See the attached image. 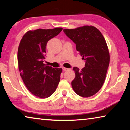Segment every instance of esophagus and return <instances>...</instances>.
<instances>
[{
  "label": "esophagus",
  "mask_w": 130,
  "mask_h": 130,
  "mask_svg": "<svg viewBox=\"0 0 130 130\" xmlns=\"http://www.w3.org/2000/svg\"><path fill=\"white\" fill-rule=\"evenodd\" d=\"M62 69H63V70H64V71H67V70H69V69H68V68H62Z\"/></svg>",
  "instance_id": "obj_1"
}]
</instances>
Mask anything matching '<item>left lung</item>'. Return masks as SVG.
<instances>
[{
  "label": "left lung",
  "mask_w": 130,
  "mask_h": 130,
  "mask_svg": "<svg viewBox=\"0 0 130 130\" xmlns=\"http://www.w3.org/2000/svg\"><path fill=\"white\" fill-rule=\"evenodd\" d=\"M63 32L76 43L77 51L85 61L81 70L73 68L76 76L72 88L80 96H93L102 87L109 65V53L104 37L93 26L64 29Z\"/></svg>",
  "instance_id": "8db88e82"
}]
</instances>
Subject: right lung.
Instances as JSON below:
<instances>
[{
	"label": "right lung",
	"instance_id": "right-lung-1",
	"mask_svg": "<svg viewBox=\"0 0 130 130\" xmlns=\"http://www.w3.org/2000/svg\"><path fill=\"white\" fill-rule=\"evenodd\" d=\"M62 28L30 30L24 34L18 49V64L22 80L35 96L47 98L56 90L62 68H53L43 63L46 46L50 39Z\"/></svg>",
	"mask_w": 130,
	"mask_h": 130
}]
</instances>
